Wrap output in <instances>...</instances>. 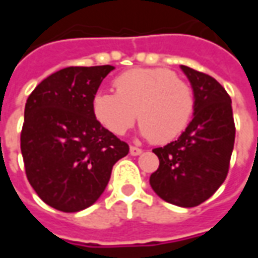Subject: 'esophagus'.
<instances>
[{"instance_id":"esophagus-1","label":"esophagus","mask_w":258,"mask_h":258,"mask_svg":"<svg viewBox=\"0 0 258 258\" xmlns=\"http://www.w3.org/2000/svg\"><path fill=\"white\" fill-rule=\"evenodd\" d=\"M142 153V149L141 148H137V146H130V155L131 156H138Z\"/></svg>"}]
</instances>
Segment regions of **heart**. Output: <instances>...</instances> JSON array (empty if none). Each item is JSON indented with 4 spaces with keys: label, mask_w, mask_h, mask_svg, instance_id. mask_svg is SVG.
<instances>
[{
    "label": "heart",
    "mask_w": 258,
    "mask_h": 258,
    "mask_svg": "<svg viewBox=\"0 0 258 258\" xmlns=\"http://www.w3.org/2000/svg\"><path fill=\"white\" fill-rule=\"evenodd\" d=\"M114 88L98 91L91 103L98 123L114 135L125 134L138 117L142 137L167 144L184 133L194 114V90L168 69H133L114 80Z\"/></svg>",
    "instance_id": "b5f03b06"
}]
</instances>
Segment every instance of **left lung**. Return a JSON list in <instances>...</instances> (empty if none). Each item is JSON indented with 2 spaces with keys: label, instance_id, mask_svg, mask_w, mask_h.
Returning <instances> with one entry per match:
<instances>
[{
  "label": "left lung",
  "instance_id": "left-lung-1",
  "mask_svg": "<svg viewBox=\"0 0 258 258\" xmlns=\"http://www.w3.org/2000/svg\"><path fill=\"white\" fill-rule=\"evenodd\" d=\"M195 94L194 118L177 141L153 149L159 168L149 182L163 200L195 207L227 178L235 142L231 98L216 79L181 66Z\"/></svg>",
  "mask_w": 258,
  "mask_h": 258
}]
</instances>
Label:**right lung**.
<instances>
[{
	"label": "right lung",
	"mask_w": 258,
	"mask_h": 258,
	"mask_svg": "<svg viewBox=\"0 0 258 258\" xmlns=\"http://www.w3.org/2000/svg\"><path fill=\"white\" fill-rule=\"evenodd\" d=\"M72 66L48 76L25 106L20 149L36 194L56 210L76 213L94 205L128 145L98 123L92 98L113 70Z\"/></svg>",
	"instance_id": "1"
}]
</instances>
